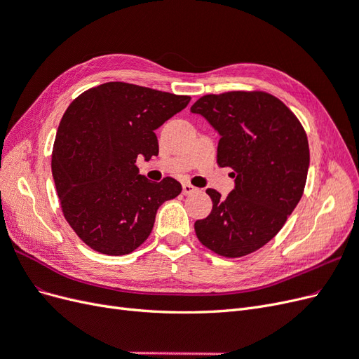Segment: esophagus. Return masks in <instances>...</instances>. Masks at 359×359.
<instances>
[{
    "label": "esophagus",
    "mask_w": 359,
    "mask_h": 359,
    "mask_svg": "<svg viewBox=\"0 0 359 359\" xmlns=\"http://www.w3.org/2000/svg\"><path fill=\"white\" fill-rule=\"evenodd\" d=\"M196 190H198V189L193 187L191 184H189V182L182 184V194H191V193H194Z\"/></svg>",
    "instance_id": "esophagus-1"
}]
</instances>
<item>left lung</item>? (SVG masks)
Returning <instances> with one entry per match:
<instances>
[{"instance_id":"obj_1","label":"left lung","mask_w":359,"mask_h":359,"mask_svg":"<svg viewBox=\"0 0 359 359\" xmlns=\"http://www.w3.org/2000/svg\"><path fill=\"white\" fill-rule=\"evenodd\" d=\"M190 112L220 135L217 165L232 168L235 187L206 190L212 211L194 223L199 241L224 257L256 252L278 233L298 205L310 165L307 135L283 102L266 93L203 95Z\"/></svg>"}]
</instances>
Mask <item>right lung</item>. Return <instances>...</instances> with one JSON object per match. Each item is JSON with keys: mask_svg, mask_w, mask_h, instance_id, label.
<instances>
[{"mask_svg": "<svg viewBox=\"0 0 359 359\" xmlns=\"http://www.w3.org/2000/svg\"><path fill=\"white\" fill-rule=\"evenodd\" d=\"M189 102V95L107 82L67 107L53 144L52 177L64 217L95 252L132 253L153 231L160 205L181 193L170 177L153 182L140 175L136 158L158 154L154 132Z\"/></svg>", "mask_w": 359, "mask_h": 359, "instance_id": "add662e5", "label": "right lung"}]
</instances>
